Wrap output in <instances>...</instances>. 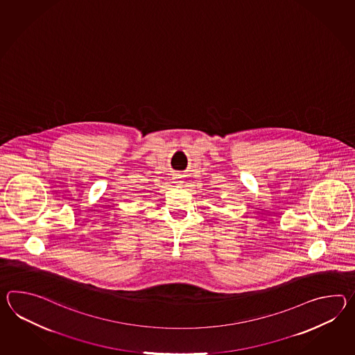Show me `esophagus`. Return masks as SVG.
I'll return each instance as SVG.
<instances>
[{
  "label": "esophagus",
  "instance_id": "1",
  "mask_svg": "<svg viewBox=\"0 0 355 355\" xmlns=\"http://www.w3.org/2000/svg\"><path fill=\"white\" fill-rule=\"evenodd\" d=\"M173 180L174 186H175V187H182V186L184 184L183 175H182V174H174Z\"/></svg>",
  "mask_w": 355,
  "mask_h": 355
}]
</instances>
